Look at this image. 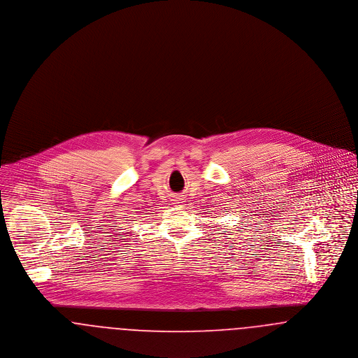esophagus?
I'll return each instance as SVG.
<instances>
[{"instance_id": "esophagus-1", "label": "esophagus", "mask_w": 358, "mask_h": 358, "mask_svg": "<svg viewBox=\"0 0 358 358\" xmlns=\"http://www.w3.org/2000/svg\"><path fill=\"white\" fill-rule=\"evenodd\" d=\"M181 203H182V199H178V197H177V199H176V200H174V204H181Z\"/></svg>"}]
</instances>
